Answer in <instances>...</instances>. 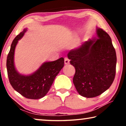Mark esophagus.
Segmentation results:
<instances>
[{
	"instance_id": "obj_1",
	"label": "esophagus",
	"mask_w": 126,
	"mask_h": 126,
	"mask_svg": "<svg viewBox=\"0 0 126 126\" xmlns=\"http://www.w3.org/2000/svg\"><path fill=\"white\" fill-rule=\"evenodd\" d=\"M64 63L65 65H68L69 63V60L68 58H65L64 59Z\"/></svg>"
}]
</instances>
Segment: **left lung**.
Returning <instances> with one entry per match:
<instances>
[{"label": "left lung", "instance_id": "left-lung-1", "mask_svg": "<svg viewBox=\"0 0 126 126\" xmlns=\"http://www.w3.org/2000/svg\"><path fill=\"white\" fill-rule=\"evenodd\" d=\"M97 38L69 51L70 63L75 68L73 82L79 94L91 98L111 87L116 73V54L110 35L97 28Z\"/></svg>", "mask_w": 126, "mask_h": 126}]
</instances>
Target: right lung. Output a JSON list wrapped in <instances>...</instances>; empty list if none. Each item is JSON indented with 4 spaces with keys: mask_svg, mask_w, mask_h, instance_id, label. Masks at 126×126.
<instances>
[{
    "mask_svg": "<svg viewBox=\"0 0 126 126\" xmlns=\"http://www.w3.org/2000/svg\"><path fill=\"white\" fill-rule=\"evenodd\" d=\"M26 29L20 32L14 39L7 58V70L9 81L15 91L26 98L41 99L47 94L57 75L64 66V59L46 62L37 71L30 75H23L17 72L14 65V52L18 41L21 39Z\"/></svg>",
    "mask_w": 126,
    "mask_h": 126,
    "instance_id": "1",
    "label": "right lung"
}]
</instances>
